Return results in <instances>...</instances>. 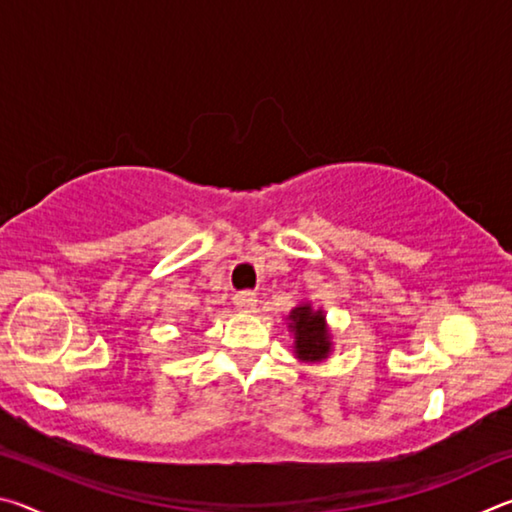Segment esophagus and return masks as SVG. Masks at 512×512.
<instances>
[{"instance_id":"obj_1","label":"esophagus","mask_w":512,"mask_h":512,"mask_svg":"<svg viewBox=\"0 0 512 512\" xmlns=\"http://www.w3.org/2000/svg\"><path fill=\"white\" fill-rule=\"evenodd\" d=\"M235 307L239 311H244V314H250V311H255L257 307V296L253 291H241L235 296Z\"/></svg>"}]
</instances>
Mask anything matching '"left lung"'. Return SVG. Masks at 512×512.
Wrapping results in <instances>:
<instances>
[{
	"label": "left lung",
	"mask_w": 512,
	"mask_h": 512,
	"mask_svg": "<svg viewBox=\"0 0 512 512\" xmlns=\"http://www.w3.org/2000/svg\"><path fill=\"white\" fill-rule=\"evenodd\" d=\"M287 329L293 336V354L302 363H320L329 359L334 350V336L327 325L325 309L314 307L311 302H300V305L289 311Z\"/></svg>",
	"instance_id": "left-lung-1"
}]
</instances>
